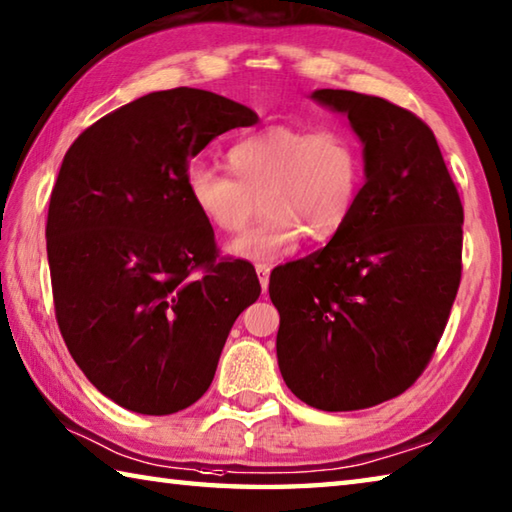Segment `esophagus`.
<instances>
[{
    "label": "esophagus",
    "mask_w": 512,
    "mask_h": 512,
    "mask_svg": "<svg viewBox=\"0 0 512 512\" xmlns=\"http://www.w3.org/2000/svg\"><path fill=\"white\" fill-rule=\"evenodd\" d=\"M255 271H257V277H259V284H262V291H266L268 280H271V266H268V264H257Z\"/></svg>",
    "instance_id": "34e87169"
}]
</instances>
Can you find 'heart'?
Listing matches in <instances>:
<instances>
[{"label": "heart", "mask_w": 512, "mask_h": 512, "mask_svg": "<svg viewBox=\"0 0 512 512\" xmlns=\"http://www.w3.org/2000/svg\"><path fill=\"white\" fill-rule=\"evenodd\" d=\"M228 165L235 177L190 163L185 188L203 221L226 235L248 226L259 197L262 221L230 244V253L248 262L293 253L304 235L336 237L353 215L365 176L356 138L340 127L259 129L230 147Z\"/></svg>", "instance_id": "heart-1"}]
</instances>
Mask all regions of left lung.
Listing matches in <instances>:
<instances>
[{
	"label": "left lung",
	"mask_w": 512,
	"mask_h": 512,
	"mask_svg": "<svg viewBox=\"0 0 512 512\" xmlns=\"http://www.w3.org/2000/svg\"><path fill=\"white\" fill-rule=\"evenodd\" d=\"M365 145V185L327 246L277 268V362L315 410H365L403 394L443 336L461 282L463 206L421 118L385 98L318 89Z\"/></svg>",
	"instance_id": "obj_1"
}]
</instances>
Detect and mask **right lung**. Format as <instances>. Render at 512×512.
<instances>
[{"instance_id": "right-lung-1", "label": "right lung", "mask_w": 512, "mask_h": 512, "mask_svg": "<svg viewBox=\"0 0 512 512\" xmlns=\"http://www.w3.org/2000/svg\"><path fill=\"white\" fill-rule=\"evenodd\" d=\"M257 120L212 91H154L64 154L46 219L55 318L91 385L125 410L197 403L237 315L262 293L253 264L219 259L185 188L212 138Z\"/></svg>"}]
</instances>
